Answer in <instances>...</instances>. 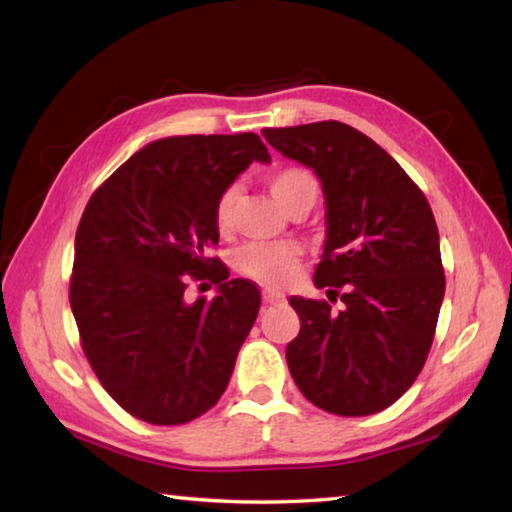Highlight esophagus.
<instances>
[{
  "mask_svg": "<svg viewBox=\"0 0 512 512\" xmlns=\"http://www.w3.org/2000/svg\"><path fill=\"white\" fill-rule=\"evenodd\" d=\"M263 301L265 303H279V301H283V294L276 292V290H263Z\"/></svg>",
  "mask_w": 512,
  "mask_h": 512,
  "instance_id": "esophagus-1",
  "label": "esophagus"
}]
</instances>
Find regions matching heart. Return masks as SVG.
Segmentation results:
<instances>
[{
    "label": "heart",
    "instance_id": "1",
    "mask_svg": "<svg viewBox=\"0 0 512 512\" xmlns=\"http://www.w3.org/2000/svg\"><path fill=\"white\" fill-rule=\"evenodd\" d=\"M267 184H270L272 195L279 200L288 213L297 211H310L315 202L319 200L321 184L310 173L308 168L301 166H285L274 170V173L267 177ZM240 197L238 184H229L222 188L213 206V222L215 229L220 233H227L233 224V215H236V204ZM238 272L249 276L258 283L265 285H283L285 281L292 279V274L297 272L299 265V247L294 242H274V245H247L242 247L236 258Z\"/></svg>",
    "mask_w": 512,
    "mask_h": 512
}]
</instances>
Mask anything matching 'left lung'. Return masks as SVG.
I'll return each mask as SVG.
<instances>
[{"mask_svg":"<svg viewBox=\"0 0 512 512\" xmlns=\"http://www.w3.org/2000/svg\"><path fill=\"white\" fill-rule=\"evenodd\" d=\"M285 157L317 173L328 238L315 285L328 301L290 297L301 319L285 348L312 405L337 416L391 407L423 371L445 294L436 220L427 197L387 150L339 121L265 128Z\"/></svg>","mask_w":512,"mask_h":512,"instance_id":"left-lung-1","label":"left lung"}]
</instances>
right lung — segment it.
I'll use <instances>...</instances> for the list:
<instances>
[{
  "label": "right lung",
  "instance_id": "add662e5",
  "mask_svg": "<svg viewBox=\"0 0 512 512\" xmlns=\"http://www.w3.org/2000/svg\"><path fill=\"white\" fill-rule=\"evenodd\" d=\"M251 161H270L254 132L148 143L96 188L76 229L69 303L103 389L134 418L184 425L227 389L261 292L211 258L213 206ZM211 280L215 300L185 299Z\"/></svg>",
  "mask_w": 512,
  "mask_h": 512
}]
</instances>
